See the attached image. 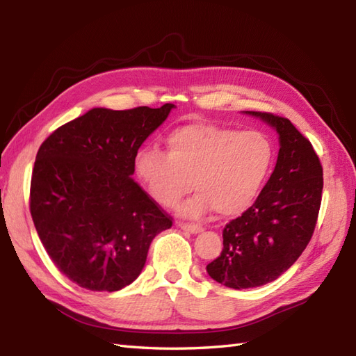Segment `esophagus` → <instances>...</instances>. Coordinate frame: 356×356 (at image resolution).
Segmentation results:
<instances>
[{
    "instance_id": "34e87169",
    "label": "esophagus",
    "mask_w": 356,
    "mask_h": 356,
    "mask_svg": "<svg viewBox=\"0 0 356 356\" xmlns=\"http://www.w3.org/2000/svg\"><path fill=\"white\" fill-rule=\"evenodd\" d=\"M180 228H182L184 231L186 232H191V234H197V232H202L203 228L199 225H191V223H179Z\"/></svg>"
}]
</instances>
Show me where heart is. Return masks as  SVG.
I'll return each mask as SVG.
<instances>
[{
	"instance_id": "obj_1",
	"label": "heart",
	"mask_w": 356,
	"mask_h": 356,
	"mask_svg": "<svg viewBox=\"0 0 356 356\" xmlns=\"http://www.w3.org/2000/svg\"><path fill=\"white\" fill-rule=\"evenodd\" d=\"M275 145L260 130L207 122L180 125L166 138V153L143 147L134 170L159 205L171 208L193 190L182 213L200 217L216 209L222 217L238 216L259 197L275 165Z\"/></svg>"
}]
</instances>
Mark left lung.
I'll return each instance as SVG.
<instances>
[{
  "label": "left lung",
  "mask_w": 356,
  "mask_h": 356,
  "mask_svg": "<svg viewBox=\"0 0 356 356\" xmlns=\"http://www.w3.org/2000/svg\"><path fill=\"white\" fill-rule=\"evenodd\" d=\"M274 127L280 151L274 172L251 208L223 229V249L207 270L232 289L274 282L305 251L318 218L323 166L312 143L289 119L246 111Z\"/></svg>",
  "instance_id": "1"
}]
</instances>
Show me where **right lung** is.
<instances>
[{
    "label": "right lung",
    "mask_w": 356,
    "mask_h": 356,
    "mask_svg": "<svg viewBox=\"0 0 356 356\" xmlns=\"http://www.w3.org/2000/svg\"><path fill=\"white\" fill-rule=\"evenodd\" d=\"M174 108H93L38 149L30 214L55 266L81 287L115 292L143 269L172 218L131 179L134 157Z\"/></svg>",
    "instance_id": "obj_1"
}]
</instances>
